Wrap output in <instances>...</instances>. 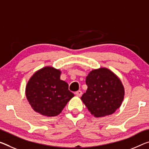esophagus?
Listing matches in <instances>:
<instances>
[{"instance_id":"esophagus-1","label":"esophagus","mask_w":149,"mask_h":149,"mask_svg":"<svg viewBox=\"0 0 149 149\" xmlns=\"http://www.w3.org/2000/svg\"><path fill=\"white\" fill-rule=\"evenodd\" d=\"M75 95H76L77 96L80 97V96H81V95H82V91L79 90V91H77L75 92Z\"/></svg>"}]
</instances>
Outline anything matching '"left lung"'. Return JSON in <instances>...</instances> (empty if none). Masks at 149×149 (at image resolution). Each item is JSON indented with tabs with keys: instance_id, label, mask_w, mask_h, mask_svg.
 I'll return each instance as SVG.
<instances>
[{
	"instance_id": "8db88e82",
	"label": "left lung",
	"mask_w": 149,
	"mask_h": 149,
	"mask_svg": "<svg viewBox=\"0 0 149 149\" xmlns=\"http://www.w3.org/2000/svg\"><path fill=\"white\" fill-rule=\"evenodd\" d=\"M87 89L81 100L91 115L104 117L115 112L124 99L121 80L107 68L93 70L86 77Z\"/></svg>"
}]
</instances>
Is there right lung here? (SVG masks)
Returning a JSON list of instances; mask_svg holds the SVG:
<instances>
[{
	"mask_svg": "<svg viewBox=\"0 0 149 149\" xmlns=\"http://www.w3.org/2000/svg\"><path fill=\"white\" fill-rule=\"evenodd\" d=\"M61 71L48 66L37 71L26 87V96L33 109L44 116L60 114L74 94L60 79Z\"/></svg>",
	"mask_w": 149,
	"mask_h": 149,
	"instance_id": "right-lung-1",
	"label": "right lung"
}]
</instances>
